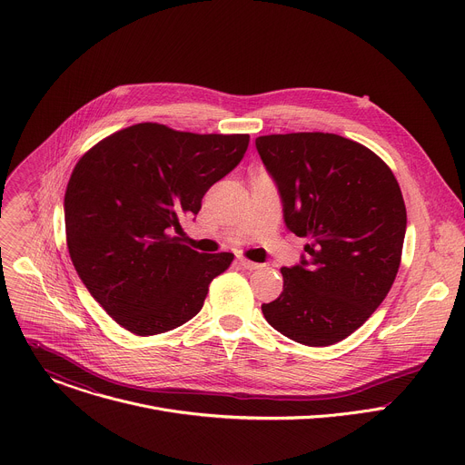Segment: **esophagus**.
<instances>
[{
	"label": "esophagus",
	"instance_id": "esophagus-1",
	"mask_svg": "<svg viewBox=\"0 0 465 465\" xmlns=\"http://www.w3.org/2000/svg\"><path fill=\"white\" fill-rule=\"evenodd\" d=\"M237 261H239L241 267L246 269V271H257V269H261L259 262H253V261H250V259H246V257H242V255H239Z\"/></svg>",
	"mask_w": 465,
	"mask_h": 465
}]
</instances>
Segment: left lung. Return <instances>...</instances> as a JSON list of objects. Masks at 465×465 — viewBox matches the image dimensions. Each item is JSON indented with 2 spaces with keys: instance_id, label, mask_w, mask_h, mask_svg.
<instances>
[{
  "instance_id": "obj_1",
  "label": "left lung",
  "mask_w": 465,
  "mask_h": 465,
  "mask_svg": "<svg viewBox=\"0 0 465 465\" xmlns=\"http://www.w3.org/2000/svg\"><path fill=\"white\" fill-rule=\"evenodd\" d=\"M287 228L309 242L283 267V291L262 303L267 322L305 346L350 337L382 303L401 264L407 208L391 169L368 147L329 132L255 140Z\"/></svg>"
}]
</instances>
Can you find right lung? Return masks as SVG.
Here are the masks:
<instances>
[{"instance_id": "obj_1", "label": "right lung", "mask_w": 465, "mask_h": 465, "mask_svg": "<svg viewBox=\"0 0 465 465\" xmlns=\"http://www.w3.org/2000/svg\"><path fill=\"white\" fill-rule=\"evenodd\" d=\"M248 134H194L160 123L121 128L77 162L65 187V242L106 314L140 337L203 309L233 253H201L171 235L244 156Z\"/></svg>"}]
</instances>
